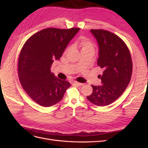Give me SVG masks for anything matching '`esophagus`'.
<instances>
[{"instance_id":"esophagus-1","label":"esophagus","mask_w":148,"mask_h":148,"mask_svg":"<svg viewBox=\"0 0 148 148\" xmlns=\"http://www.w3.org/2000/svg\"><path fill=\"white\" fill-rule=\"evenodd\" d=\"M73 84L77 85V86H83V85H84V83H79V82H73Z\"/></svg>"}]
</instances>
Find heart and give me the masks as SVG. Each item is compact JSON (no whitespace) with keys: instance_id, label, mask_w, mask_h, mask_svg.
Returning <instances> with one entry per match:
<instances>
[{"instance_id":"1","label":"heart","mask_w":148,"mask_h":148,"mask_svg":"<svg viewBox=\"0 0 148 148\" xmlns=\"http://www.w3.org/2000/svg\"><path fill=\"white\" fill-rule=\"evenodd\" d=\"M80 46L82 47V51H86L88 49H94L92 43L86 39H82L80 41Z\"/></svg>"}]
</instances>
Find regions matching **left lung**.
Returning <instances> with one entry per match:
<instances>
[{
	"instance_id": "obj_1",
	"label": "left lung",
	"mask_w": 148,
	"mask_h": 148,
	"mask_svg": "<svg viewBox=\"0 0 148 148\" xmlns=\"http://www.w3.org/2000/svg\"><path fill=\"white\" fill-rule=\"evenodd\" d=\"M99 47L97 65L104 70L101 85L93 86L87 99L97 106L110 104L122 95L130 82L132 61L130 53L123 40L110 31L91 29Z\"/></svg>"
}]
</instances>
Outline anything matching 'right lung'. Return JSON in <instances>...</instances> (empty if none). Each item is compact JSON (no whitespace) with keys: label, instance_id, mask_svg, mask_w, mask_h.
<instances>
[{"label":"right lung","instance_id":"1","mask_svg":"<svg viewBox=\"0 0 148 148\" xmlns=\"http://www.w3.org/2000/svg\"><path fill=\"white\" fill-rule=\"evenodd\" d=\"M79 28H46L31 36L20 53L18 71L22 87L35 102L50 107L62 100L70 86L51 73L54 60H59Z\"/></svg>","mask_w":148,"mask_h":148}]
</instances>
